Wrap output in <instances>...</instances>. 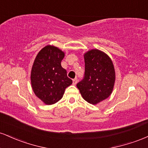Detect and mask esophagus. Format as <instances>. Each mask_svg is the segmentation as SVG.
<instances>
[{
  "instance_id": "esophagus-1",
  "label": "esophagus",
  "mask_w": 148,
  "mask_h": 148,
  "mask_svg": "<svg viewBox=\"0 0 148 148\" xmlns=\"http://www.w3.org/2000/svg\"><path fill=\"white\" fill-rule=\"evenodd\" d=\"M77 81H78V80H77V79H73V84L74 85H76V84H77Z\"/></svg>"
}]
</instances>
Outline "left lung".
I'll list each match as a JSON object with an SVG mask.
<instances>
[{"mask_svg":"<svg viewBox=\"0 0 148 148\" xmlns=\"http://www.w3.org/2000/svg\"><path fill=\"white\" fill-rule=\"evenodd\" d=\"M84 79L76 86L84 99L95 105L111 95L115 72L111 58L102 51L93 49L84 54Z\"/></svg>","mask_w":148,"mask_h":148,"instance_id":"1","label":"left lung"}]
</instances>
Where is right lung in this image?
Instances as JSON below:
<instances>
[{
  "instance_id": "add662e5",
  "label": "right lung",
  "mask_w": 148,
  "mask_h": 148,
  "mask_svg": "<svg viewBox=\"0 0 148 148\" xmlns=\"http://www.w3.org/2000/svg\"><path fill=\"white\" fill-rule=\"evenodd\" d=\"M64 53L58 47L47 45L39 51L34 60L30 81L35 95L47 105L62 99L66 88L72 84L67 71L61 66Z\"/></svg>"
}]
</instances>
